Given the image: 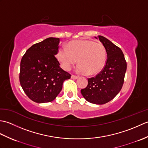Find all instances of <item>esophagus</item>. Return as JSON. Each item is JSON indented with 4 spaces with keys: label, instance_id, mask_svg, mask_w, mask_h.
Masks as SVG:
<instances>
[{
    "label": "esophagus",
    "instance_id": "obj_1",
    "mask_svg": "<svg viewBox=\"0 0 148 148\" xmlns=\"http://www.w3.org/2000/svg\"><path fill=\"white\" fill-rule=\"evenodd\" d=\"M71 78H72V79H76L78 78V76H75V75H72Z\"/></svg>",
    "mask_w": 148,
    "mask_h": 148
}]
</instances>
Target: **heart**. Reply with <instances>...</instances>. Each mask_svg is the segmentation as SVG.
<instances>
[{"label": "heart", "mask_w": 148, "mask_h": 148, "mask_svg": "<svg viewBox=\"0 0 148 148\" xmlns=\"http://www.w3.org/2000/svg\"><path fill=\"white\" fill-rule=\"evenodd\" d=\"M56 58L66 71L70 70L78 60L77 71L92 76L99 73L104 68L107 53L102 43L90 40H79L69 43L66 48L59 49Z\"/></svg>", "instance_id": "obj_1"}]
</instances>
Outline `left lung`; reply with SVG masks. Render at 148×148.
Returning a JSON list of instances; mask_svg holds the SVG:
<instances>
[{
    "label": "left lung",
    "mask_w": 148,
    "mask_h": 148,
    "mask_svg": "<svg viewBox=\"0 0 148 148\" xmlns=\"http://www.w3.org/2000/svg\"><path fill=\"white\" fill-rule=\"evenodd\" d=\"M95 38L105 47L108 58L104 68L95 77L88 79L87 86L81 92L88 102L104 104L120 92L124 83L127 62L119 47L102 36Z\"/></svg>",
    "instance_id": "obj_1"
}]
</instances>
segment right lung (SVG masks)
<instances>
[{"mask_svg": "<svg viewBox=\"0 0 148 148\" xmlns=\"http://www.w3.org/2000/svg\"><path fill=\"white\" fill-rule=\"evenodd\" d=\"M59 38L49 37L27 49L20 63V82L24 92L37 103L50 102L71 75L60 67L55 57Z\"/></svg>", "mask_w": 148, "mask_h": 148, "instance_id": "add662e5", "label": "right lung"}]
</instances>
